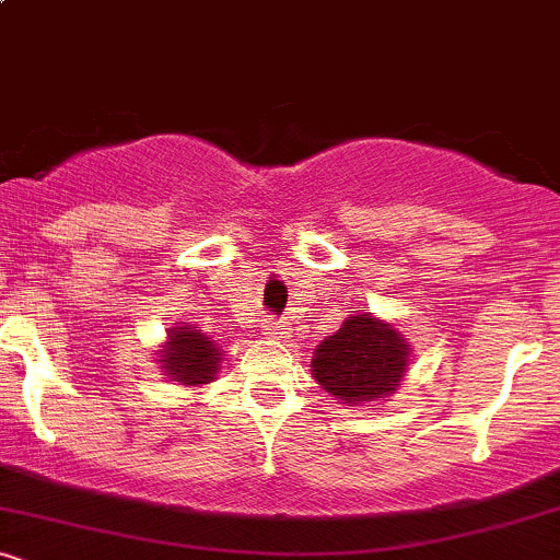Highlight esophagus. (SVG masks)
<instances>
[{"instance_id":"34e87169","label":"esophagus","mask_w":560,"mask_h":560,"mask_svg":"<svg viewBox=\"0 0 560 560\" xmlns=\"http://www.w3.org/2000/svg\"><path fill=\"white\" fill-rule=\"evenodd\" d=\"M262 331L271 334V337H276V339H287L289 337V324H287V320H271V318H268L266 324H262Z\"/></svg>"}]
</instances>
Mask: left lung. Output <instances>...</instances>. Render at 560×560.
<instances>
[{"instance_id":"left-lung-1","label":"left lung","mask_w":560,"mask_h":560,"mask_svg":"<svg viewBox=\"0 0 560 560\" xmlns=\"http://www.w3.org/2000/svg\"><path fill=\"white\" fill-rule=\"evenodd\" d=\"M410 345L392 324L371 313L345 318L342 329L316 347L311 371L337 400L361 405L395 395L410 361Z\"/></svg>"}]
</instances>
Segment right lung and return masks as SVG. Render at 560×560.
<instances>
[{
  "mask_svg": "<svg viewBox=\"0 0 560 560\" xmlns=\"http://www.w3.org/2000/svg\"><path fill=\"white\" fill-rule=\"evenodd\" d=\"M221 347L213 337L199 331V326H173L168 331V342L160 350V365L171 382L184 387H199V384L213 382L218 365L223 361Z\"/></svg>",
  "mask_w": 560,
  "mask_h": 560,
  "instance_id": "obj_1",
  "label": "right lung"
}]
</instances>
